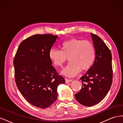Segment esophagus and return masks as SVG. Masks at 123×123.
Wrapping results in <instances>:
<instances>
[{
	"label": "esophagus",
	"instance_id": "1",
	"mask_svg": "<svg viewBox=\"0 0 123 123\" xmlns=\"http://www.w3.org/2000/svg\"><path fill=\"white\" fill-rule=\"evenodd\" d=\"M65 81H66V83H68L71 82V81H73V80H70V79H65Z\"/></svg>",
	"mask_w": 123,
	"mask_h": 123
}]
</instances>
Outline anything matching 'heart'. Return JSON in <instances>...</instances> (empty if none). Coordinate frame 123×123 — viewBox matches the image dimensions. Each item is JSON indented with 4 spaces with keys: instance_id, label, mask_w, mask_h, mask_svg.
I'll use <instances>...</instances> for the list:
<instances>
[{
    "instance_id": "1",
    "label": "heart",
    "mask_w": 123,
    "mask_h": 123,
    "mask_svg": "<svg viewBox=\"0 0 123 123\" xmlns=\"http://www.w3.org/2000/svg\"><path fill=\"white\" fill-rule=\"evenodd\" d=\"M61 49H51L49 58L55 66L62 67L68 57L70 62L61 72L65 76H75L80 70L87 71L94 64L95 49L94 44L90 41L70 39L61 44Z\"/></svg>"
}]
</instances>
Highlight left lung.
Listing matches in <instances>:
<instances>
[{
    "label": "left lung",
    "mask_w": 123,
    "mask_h": 123,
    "mask_svg": "<svg viewBox=\"0 0 123 123\" xmlns=\"http://www.w3.org/2000/svg\"><path fill=\"white\" fill-rule=\"evenodd\" d=\"M95 49L93 65L80 78L81 90L75 94L77 101L85 106L100 103L108 93L112 82V55L99 36L91 33Z\"/></svg>",
    "instance_id": "1"
}]
</instances>
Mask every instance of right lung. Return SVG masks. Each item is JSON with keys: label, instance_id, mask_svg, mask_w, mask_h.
<instances>
[{"label": "right lung", "instance_id": "obj_1", "mask_svg": "<svg viewBox=\"0 0 123 123\" xmlns=\"http://www.w3.org/2000/svg\"><path fill=\"white\" fill-rule=\"evenodd\" d=\"M57 36L36 34L19 44L14 61L17 87L25 100L44 109L57 98L59 85L65 83L49 58V52Z\"/></svg>", "mask_w": 123, "mask_h": 123}]
</instances>
